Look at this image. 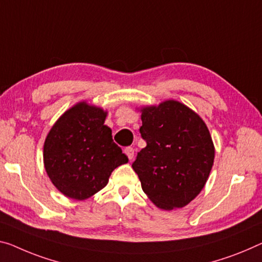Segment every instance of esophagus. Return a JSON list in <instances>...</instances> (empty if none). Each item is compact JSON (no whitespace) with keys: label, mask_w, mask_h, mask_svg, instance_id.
<instances>
[{"label":"esophagus","mask_w":262,"mask_h":262,"mask_svg":"<svg viewBox=\"0 0 262 262\" xmlns=\"http://www.w3.org/2000/svg\"><path fill=\"white\" fill-rule=\"evenodd\" d=\"M125 154L128 157V159L132 160V158H134V156H135V150L132 147H126L125 148Z\"/></svg>","instance_id":"obj_1"}]
</instances>
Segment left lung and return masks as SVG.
<instances>
[{
    "mask_svg": "<svg viewBox=\"0 0 262 262\" xmlns=\"http://www.w3.org/2000/svg\"><path fill=\"white\" fill-rule=\"evenodd\" d=\"M139 131L146 146L132 168L145 194L160 210L186 206L206 184L214 145L200 116L178 100L140 107Z\"/></svg>",
    "mask_w": 262,
    "mask_h": 262,
    "instance_id": "1",
    "label": "left lung"
}]
</instances>
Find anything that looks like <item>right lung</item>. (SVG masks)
Returning <instances> with one entry per match:
<instances>
[{"label": "right lung", "mask_w": 262, "mask_h": 262, "mask_svg": "<svg viewBox=\"0 0 262 262\" xmlns=\"http://www.w3.org/2000/svg\"><path fill=\"white\" fill-rule=\"evenodd\" d=\"M107 111L86 102L71 106L50 128L43 146L47 174L68 198L85 200L106 186L112 171L128 162L104 125Z\"/></svg>", "instance_id": "1"}]
</instances>
